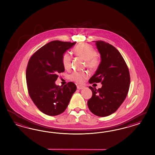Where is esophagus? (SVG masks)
I'll return each mask as SVG.
<instances>
[{"label": "esophagus", "instance_id": "1", "mask_svg": "<svg viewBox=\"0 0 155 155\" xmlns=\"http://www.w3.org/2000/svg\"><path fill=\"white\" fill-rule=\"evenodd\" d=\"M84 88V86H82V85H78L77 86V88L78 89H82Z\"/></svg>", "mask_w": 155, "mask_h": 155}]
</instances>
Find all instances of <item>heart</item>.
<instances>
[{
  "label": "heart",
  "instance_id": "heart-1",
  "mask_svg": "<svg viewBox=\"0 0 155 155\" xmlns=\"http://www.w3.org/2000/svg\"><path fill=\"white\" fill-rule=\"evenodd\" d=\"M74 53L76 55L83 58L85 60L87 66L91 69L97 68L100 64V58L96 54L95 49L91 45L81 44L74 49ZM71 55L68 53L63 54L62 57V63L66 70L71 68ZM88 72L86 71H74L70 75V79L77 83H82L88 78Z\"/></svg>",
  "mask_w": 155,
  "mask_h": 155
}]
</instances>
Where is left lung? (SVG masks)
Segmentation results:
<instances>
[{
    "mask_svg": "<svg viewBox=\"0 0 155 155\" xmlns=\"http://www.w3.org/2000/svg\"><path fill=\"white\" fill-rule=\"evenodd\" d=\"M96 44L101 61L89 83H101L102 85L98 89L89 87L92 96L87 104L94 115L106 117L117 110L125 100L130 76L126 63L115 47L103 41H97Z\"/></svg>",
    "mask_w": 155,
    "mask_h": 155,
    "instance_id": "8db88e82",
    "label": "left lung"
}]
</instances>
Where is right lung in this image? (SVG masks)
Returning <instances> with one entry per match:
<instances>
[{
  "label": "right lung",
  "mask_w": 155,
  "mask_h": 155,
  "mask_svg": "<svg viewBox=\"0 0 155 155\" xmlns=\"http://www.w3.org/2000/svg\"><path fill=\"white\" fill-rule=\"evenodd\" d=\"M76 42L53 41L36 51L29 60L26 70L27 88L35 106L46 115L55 116L66 110L76 90L73 82L56 85L58 74L64 71L62 55Z\"/></svg>",
  "instance_id": "1"
}]
</instances>
